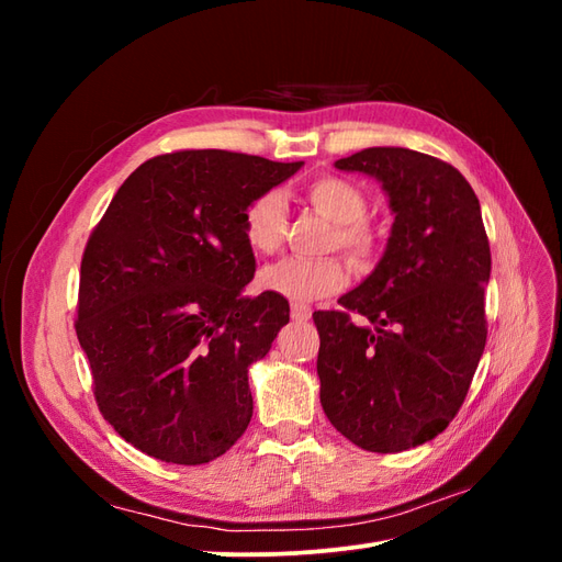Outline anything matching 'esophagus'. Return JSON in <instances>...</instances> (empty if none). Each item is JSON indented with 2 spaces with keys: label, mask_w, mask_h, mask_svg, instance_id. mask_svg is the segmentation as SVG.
Wrapping results in <instances>:
<instances>
[{
  "label": "esophagus",
  "mask_w": 562,
  "mask_h": 562,
  "mask_svg": "<svg viewBox=\"0 0 562 562\" xmlns=\"http://www.w3.org/2000/svg\"><path fill=\"white\" fill-rule=\"evenodd\" d=\"M291 316H293V321H310V316H312V310L307 307V304L293 302V304H291Z\"/></svg>",
  "instance_id": "34e87169"
}]
</instances>
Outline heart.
I'll return each mask as SVG.
<instances>
[{
	"label": "heart",
	"instance_id": "1",
	"mask_svg": "<svg viewBox=\"0 0 562 562\" xmlns=\"http://www.w3.org/2000/svg\"><path fill=\"white\" fill-rule=\"evenodd\" d=\"M302 201L330 220V250L339 248L356 269H368L380 255V229L366 217L368 196L359 184L339 176H318L302 187ZM241 232L248 248L258 255L277 252L285 236V201L279 192L255 196L241 215ZM260 288L293 302H312L335 295L347 283V269L339 258L302 260L283 258L260 271Z\"/></svg>",
	"mask_w": 562,
	"mask_h": 562
}]
</instances>
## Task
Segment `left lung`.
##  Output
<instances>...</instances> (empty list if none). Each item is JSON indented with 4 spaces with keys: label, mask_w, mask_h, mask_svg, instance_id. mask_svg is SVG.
I'll return each mask as SVG.
<instances>
[{
    "label": "left lung",
    "mask_w": 562,
    "mask_h": 562,
    "mask_svg": "<svg viewBox=\"0 0 562 562\" xmlns=\"http://www.w3.org/2000/svg\"><path fill=\"white\" fill-rule=\"evenodd\" d=\"M335 166L382 180L396 220L384 258L339 297L342 310L314 312L321 405L353 446L401 452L454 419L485 349L481 203L454 166L415 149L368 147Z\"/></svg>",
    "instance_id": "8db88e82"
}]
</instances>
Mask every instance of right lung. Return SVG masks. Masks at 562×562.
I'll use <instances>...</instances> for the list:
<instances>
[{
	"instance_id": "right-lung-1",
	"label": "right lung",
	"mask_w": 562,
	"mask_h": 562,
	"mask_svg": "<svg viewBox=\"0 0 562 562\" xmlns=\"http://www.w3.org/2000/svg\"><path fill=\"white\" fill-rule=\"evenodd\" d=\"M302 161L178 149L119 187L81 255L75 330L98 411L171 464L225 454L252 417L248 366L288 323V300L241 297L255 258L248 203Z\"/></svg>"
}]
</instances>
